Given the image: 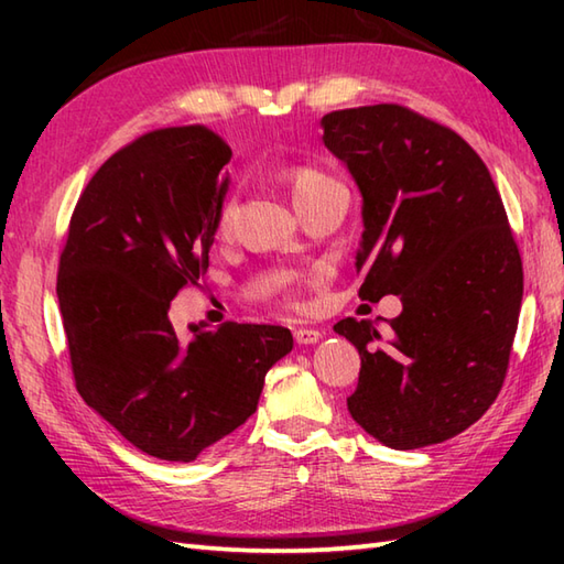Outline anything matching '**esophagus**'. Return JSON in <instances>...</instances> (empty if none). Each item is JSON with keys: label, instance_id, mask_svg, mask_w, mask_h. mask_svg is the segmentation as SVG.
<instances>
[{"label": "esophagus", "instance_id": "esophagus-1", "mask_svg": "<svg viewBox=\"0 0 564 564\" xmlns=\"http://www.w3.org/2000/svg\"><path fill=\"white\" fill-rule=\"evenodd\" d=\"M293 337H295V341H297V344H303V346H307V344H317V341L322 339V332H319V329H307V327H297V329L293 332Z\"/></svg>", "mask_w": 564, "mask_h": 564}]
</instances>
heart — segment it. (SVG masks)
Segmentation results:
<instances>
[{
  "label": "heart",
  "instance_id": "obj_1",
  "mask_svg": "<svg viewBox=\"0 0 564 564\" xmlns=\"http://www.w3.org/2000/svg\"><path fill=\"white\" fill-rule=\"evenodd\" d=\"M283 178L289 182L291 188V196L295 200V208L301 210L307 203L317 200L319 196H325L327 191L332 188H339V184L334 182L332 176H327L325 172L315 170V166H307V164H291L283 170ZM232 215H235V200L232 198H225L218 208V215H215V235L223 237L230 232V225H232Z\"/></svg>",
  "mask_w": 564,
  "mask_h": 564
}]
</instances>
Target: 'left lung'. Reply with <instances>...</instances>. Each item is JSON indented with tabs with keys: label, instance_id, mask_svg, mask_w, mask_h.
<instances>
[{
	"label": "left lung",
	"instance_id": "8db88e82",
	"mask_svg": "<svg viewBox=\"0 0 564 564\" xmlns=\"http://www.w3.org/2000/svg\"><path fill=\"white\" fill-rule=\"evenodd\" d=\"M325 148L361 191V301L400 295L402 313L346 317L361 356L346 404L390 448L460 434L497 400L523 297V267L485 162L451 128L398 104L332 111Z\"/></svg>",
	"mask_w": 564,
	"mask_h": 564
}]
</instances>
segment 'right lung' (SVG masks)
<instances>
[{
	"mask_svg": "<svg viewBox=\"0 0 564 564\" xmlns=\"http://www.w3.org/2000/svg\"><path fill=\"white\" fill-rule=\"evenodd\" d=\"M232 150L206 126L162 128L106 160L59 254L57 303L77 390L142 453L191 463L257 412L293 349L275 325H191L170 303L208 271Z\"/></svg>",
	"mask_w": 564,
	"mask_h": 564,
	"instance_id": "add662e5",
	"label": "right lung"
}]
</instances>
